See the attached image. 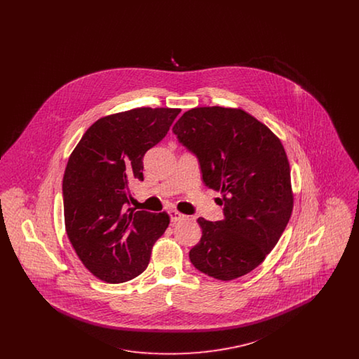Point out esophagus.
<instances>
[{
  "label": "esophagus",
  "mask_w": 359,
  "mask_h": 359,
  "mask_svg": "<svg viewBox=\"0 0 359 359\" xmlns=\"http://www.w3.org/2000/svg\"><path fill=\"white\" fill-rule=\"evenodd\" d=\"M168 214H170V217H171L172 222L183 221V219L186 218V215H184V214H182V212H179L177 210H170V211H168Z\"/></svg>",
  "instance_id": "obj_1"
}]
</instances>
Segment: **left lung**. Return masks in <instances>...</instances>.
<instances>
[{
    "label": "left lung",
    "mask_w": 359,
    "mask_h": 359,
    "mask_svg": "<svg viewBox=\"0 0 359 359\" xmlns=\"http://www.w3.org/2000/svg\"><path fill=\"white\" fill-rule=\"evenodd\" d=\"M198 156L203 182L219 191L224 218H199L202 238L189 250L192 265L229 281L252 272L276 246L293 210L290 168L280 138L237 107L186 111L172 128Z\"/></svg>",
    "instance_id": "obj_1"
}]
</instances>
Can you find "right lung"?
I'll use <instances>...</instances> for the list:
<instances>
[{"mask_svg": "<svg viewBox=\"0 0 359 359\" xmlns=\"http://www.w3.org/2000/svg\"><path fill=\"white\" fill-rule=\"evenodd\" d=\"M180 109L137 107L95 121L69 154L63 177L65 224L86 268L118 284L142 273L154 242L170 224L163 211L126 208L129 186L142 180V158L160 142Z\"/></svg>", "mask_w": 359, "mask_h": 359, "instance_id": "add662e5", "label": "right lung"}]
</instances>
